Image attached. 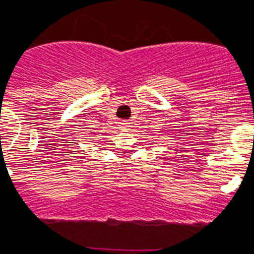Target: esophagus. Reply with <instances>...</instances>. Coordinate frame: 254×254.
I'll return each mask as SVG.
<instances>
[{
    "label": "esophagus",
    "mask_w": 254,
    "mask_h": 254,
    "mask_svg": "<svg viewBox=\"0 0 254 254\" xmlns=\"http://www.w3.org/2000/svg\"><path fill=\"white\" fill-rule=\"evenodd\" d=\"M120 127H121L123 130H127V129L130 127V124L127 123V121H124V123L120 124Z\"/></svg>",
    "instance_id": "esophagus-1"
}]
</instances>
